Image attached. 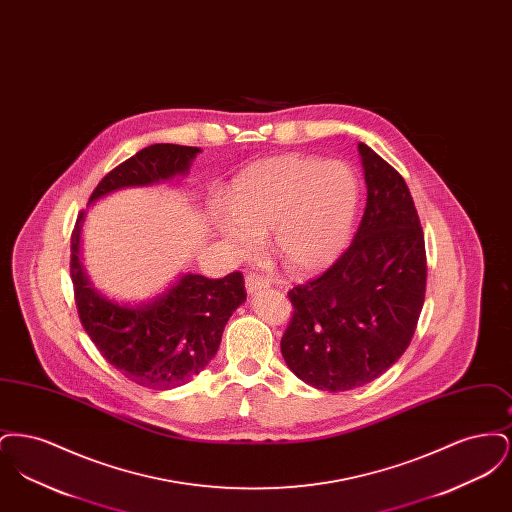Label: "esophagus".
<instances>
[{
  "label": "esophagus",
  "mask_w": 512,
  "mask_h": 512,
  "mask_svg": "<svg viewBox=\"0 0 512 512\" xmlns=\"http://www.w3.org/2000/svg\"><path fill=\"white\" fill-rule=\"evenodd\" d=\"M270 284H268L267 278L263 276V274H259V272H247L245 274V290L249 293H257L261 292V290H265L268 288Z\"/></svg>",
  "instance_id": "34e87169"
}]
</instances>
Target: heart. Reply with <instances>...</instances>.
I'll list each match as a JSON object with an SVG mask.
<instances>
[{
	"label": "heart",
	"instance_id": "heart-1",
	"mask_svg": "<svg viewBox=\"0 0 512 512\" xmlns=\"http://www.w3.org/2000/svg\"><path fill=\"white\" fill-rule=\"evenodd\" d=\"M359 207L355 172L340 161L268 157L245 169L228 192L232 219L220 232L240 253L270 234L274 257L292 272L332 265L347 244Z\"/></svg>",
	"mask_w": 512,
	"mask_h": 512
}]
</instances>
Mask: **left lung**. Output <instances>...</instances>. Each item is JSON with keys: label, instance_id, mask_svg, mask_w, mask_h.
<instances>
[{"label": "left lung", "instance_id": "obj_1", "mask_svg": "<svg viewBox=\"0 0 512 512\" xmlns=\"http://www.w3.org/2000/svg\"><path fill=\"white\" fill-rule=\"evenodd\" d=\"M366 207L351 245L317 278L288 292L282 357L322 391L361 388L413 340L426 295V245L403 176L359 144Z\"/></svg>", "mask_w": 512, "mask_h": 512}]
</instances>
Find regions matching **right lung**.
I'll list each match as a JSON object with an SVG mask.
<instances>
[{
	"mask_svg": "<svg viewBox=\"0 0 512 512\" xmlns=\"http://www.w3.org/2000/svg\"><path fill=\"white\" fill-rule=\"evenodd\" d=\"M199 147L153 144L101 178L90 203L126 186H147L184 174ZM78 215L71 236V280L80 322L109 365L134 384L171 390L197 376L219 349L224 326L245 301L244 274H186L157 301L122 307L94 292L78 261Z\"/></svg>",
	"mask_w": 512,
	"mask_h": 512,
	"instance_id": "1",
	"label": "right lung"
}]
</instances>
